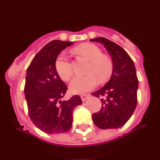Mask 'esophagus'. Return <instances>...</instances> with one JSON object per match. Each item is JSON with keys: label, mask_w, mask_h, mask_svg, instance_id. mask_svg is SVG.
I'll use <instances>...</instances> for the list:
<instances>
[{"label": "esophagus", "mask_w": 160, "mask_h": 160, "mask_svg": "<svg viewBox=\"0 0 160 160\" xmlns=\"http://www.w3.org/2000/svg\"><path fill=\"white\" fill-rule=\"evenodd\" d=\"M89 96H90V94H82V95H81V99L82 100L83 102L86 101V99H87V98L89 97Z\"/></svg>", "instance_id": "34e87169"}]
</instances>
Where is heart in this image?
I'll use <instances>...</instances> for the list:
<instances>
[{"label":"heart","instance_id":"b5f03b06","mask_svg":"<svg viewBox=\"0 0 160 160\" xmlns=\"http://www.w3.org/2000/svg\"><path fill=\"white\" fill-rule=\"evenodd\" d=\"M75 51L90 62L87 70V75L78 76L70 85L71 92L81 94L87 92L96 87L98 80L105 82L111 77L113 62L111 58L103 55L99 47L91 43H85L75 48ZM55 69L63 81L68 82L73 75L72 66L66 53H61L55 62Z\"/></svg>","mask_w":160,"mask_h":160}]
</instances>
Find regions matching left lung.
Segmentation results:
<instances>
[{
  "label": "left lung",
  "instance_id": "8db88e82",
  "mask_svg": "<svg viewBox=\"0 0 160 160\" xmlns=\"http://www.w3.org/2000/svg\"><path fill=\"white\" fill-rule=\"evenodd\" d=\"M100 42L111 54L113 73L108 82L92 93L101 98L102 108L92 115L94 124L100 129L121 128L135 111L137 105L138 81L132 59L121 46L105 38L90 39Z\"/></svg>",
  "mask_w": 160,
  "mask_h": 160
}]
</instances>
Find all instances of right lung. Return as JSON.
<instances>
[{
	"instance_id": "right-lung-1",
	"label": "right lung",
	"mask_w": 160,
	"mask_h": 160,
	"mask_svg": "<svg viewBox=\"0 0 160 160\" xmlns=\"http://www.w3.org/2000/svg\"><path fill=\"white\" fill-rule=\"evenodd\" d=\"M73 42L54 40L49 42L36 54L26 71L25 96L32 123L47 134L70 131L73 111L81 105L80 96L62 101L67 87L55 69V62L61 51Z\"/></svg>"
}]
</instances>
